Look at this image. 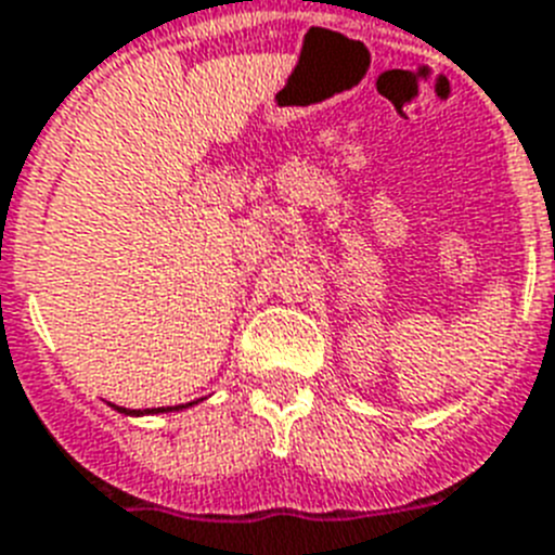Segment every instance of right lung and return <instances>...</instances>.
Here are the masks:
<instances>
[{
	"label": "right lung",
	"instance_id": "1",
	"mask_svg": "<svg viewBox=\"0 0 555 555\" xmlns=\"http://www.w3.org/2000/svg\"><path fill=\"white\" fill-rule=\"evenodd\" d=\"M191 404H193V401H191ZM191 404L170 406V410H182V406H191ZM117 410H120V413H126V415H142L140 410H126V406H117ZM145 413H168V410H165V406H156V410H145Z\"/></svg>",
	"mask_w": 555,
	"mask_h": 555
}]
</instances>
